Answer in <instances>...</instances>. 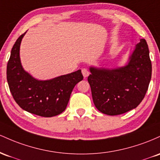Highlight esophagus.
<instances>
[{"label": "esophagus", "instance_id": "34e87169", "mask_svg": "<svg viewBox=\"0 0 160 160\" xmlns=\"http://www.w3.org/2000/svg\"><path fill=\"white\" fill-rule=\"evenodd\" d=\"M82 75H83V76L86 78V77H88L90 74L89 71L87 69H85V68H83V69H82Z\"/></svg>", "mask_w": 160, "mask_h": 160}]
</instances>
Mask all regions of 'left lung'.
<instances>
[{"label": "left lung", "mask_w": 160, "mask_h": 160, "mask_svg": "<svg viewBox=\"0 0 160 160\" xmlns=\"http://www.w3.org/2000/svg\"><path fill=\"white\" fill-rule=\"evenodd\" d=\"M148 45L141 39L126 65L107 69L89 68L88 78L96 108L104 114L116 116L138 107L146 94L151 79L152 64Z\"/></svg>", "instance_id": "8db88e82"}]
</instances>
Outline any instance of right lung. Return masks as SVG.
I'll list each match as a JSON object with an SVG mask.
<instances>
[{
	"instance_id": "1",
	"label": "right lung",
	"mask_w": 160,
	"mask_h": 160,
	"mask_svg": "<svg viewBox=\"0 0 160 160\" xmlns=\"http://www.w3.org/2000/svg\"><path fill=\"white\" fill-rule=\"evenodd\" d=\"M24 34L11 50L7 66V79L12 98L22 109L43 117L57 116L65 110L72 91L83 79L81 69L49 80H38L23 69L19 57Z\"/></svg>"
}]
</instances>
